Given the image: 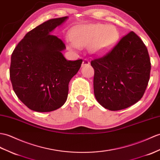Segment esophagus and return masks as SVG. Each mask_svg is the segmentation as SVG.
Here are the masks:
<instances>
[{"label": "esophagus", "instance_id": "34e87169", "mask_svg": "<svg viewBox=\"0 0 160 160\" xmlns=\"http://www.w3.org/2000/svg\"><path fill=\"white\" fill-rule=\"evenodd\" d=\"M90 64V62H89L88 59H84L83 61H82V67H84V66H86V65H88Z\"/></svg>", "mask_w": 160, "mask_h": 160}]
</instances>
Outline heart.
I'll return each mask as SVG.
<instances>
[{"instance_id":"obj_1","label":"heart","mask_w":160,"mask_h":160,"mask_svg":"<svg viewBox=\"0 0 160 160\" xmlns=\"http://www.w3.org/2000/svg\"><path fill=\"white\" fill-rule=\"evenodd\" d=\"M118 32L112 25L91 24L72 29L69 32L72 48L89 46L92 54H100L112 48L118 39Z\"/></svg>"}]
</instances>
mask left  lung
<instances>
[{
	"mask_svg": "<svg viewBox=\"0 0 160 160\" xmlns=\"http://www.w3.org/2000/svg\"><path fill=\"white\" fill-rule=\"evenodd\" d=\"M95 70V97L110 110L131 106L142 98L150 78L151 61L146 46L133 31L108 53L91 62Z\"/></svg>",
	"mask_w": 160,
	"mask_h": 160,
	"instance_id": "8db88e82",
	"label": "left lung"
}]
</instances>
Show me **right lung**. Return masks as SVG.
I'll list each match as a JSON object with an SVG mask.
<instances>
[{"label": "right lung", "mask_w": 160, "mask_h": 160, "mask_svg": "<svg viewBox=\"0 0 160 160\" xmlns=\"http://www.w3.org/2000/svg\"><path fill=\"white\" fill-rule=\"evenodd\" d=\"M68 17L48 20L27 32L12 54L9 69L13 89L29 109L40 112L61 108L68 95L69 82L82 60L68 61L66 47L51 32Z\"/></svg>", "instance_id": "1"}]
</instances>
